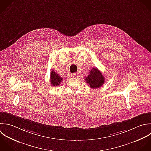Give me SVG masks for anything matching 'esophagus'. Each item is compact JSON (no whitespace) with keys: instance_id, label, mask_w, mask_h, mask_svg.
I'll list each match as a JSON object with an SVG mask.
<instances>
[{"instance_id":"obj_1","label":"esophagus","mask_w":151,"mask_h":151,"mask_svg":"<svg viewBox=\"0 0 151 151\" xmlns=\"http://www.w3.org/2000/svg\"><path fill=\"white\" fill-rule=\"evenodd\" d=\"M72 76L73 78H77L78 76L76 74H74V73H73V74L72 75Z\"/></svg>"}]
</instances>
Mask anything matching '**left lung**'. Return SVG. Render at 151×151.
I'll use <instances>...</instances> for the list:
<instances>
[{
  "mask_svg": "<svg viewBox=\"0 0 151 151\" xmlns=\"http://www.w3.org/2000/svg\"><path fill=\"white\" fill-rule=\"evenodd\" d=\"M85 79L87 84L93 89L100 88L105 82L104 75L96 68H93Z\"/></svg>",
  "mask_w": 151,
  "mask_h": 151,
  "instance_id": "left-lung-1",
  "label": "left lung"
}]
</instances>
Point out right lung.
I'll use <instances>...</instances> for the list:
<instances>
[{
	"label": "right lung",
	"mask_w": 151,
	"mask_h": 151,
	"mask_svg": "<svg viewBox=\"0 0 151 151\" xmlns=\"http://www.w3.org/2000/svg\"><path fill=\"white\" fill-rule=\"evenodd\" d=\"M63 79L56 73L54 70H52L50 73V85L52 86H58L60 85Z\"/></svg>",
	"instance_id": "obj_1"
}]
</instances>
